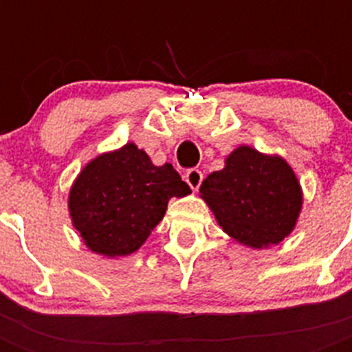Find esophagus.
I'll use <instances>...</instances> for the list:
<instances>
[{"instance_id": "1", "label": "esophagus", "mask_w": 352, "mask_h": 352, "mask_svg": "<svg viewBox=\"0 0 352 352\" xmlns=\"http://www.w3.org/2000/svg\"><path fill=\"white\" fill-rule=\"evenodd\" d=\"M184 181L188 182V186L192 188L193 192H197L201 182H203V171L197 170V168H192L184 173Z\"/></svg>"}]
</instances>
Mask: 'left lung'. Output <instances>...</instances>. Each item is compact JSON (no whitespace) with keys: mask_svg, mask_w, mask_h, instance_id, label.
<instances>
[{"mask_svg":"<svg viewBox=\"0 0 352 352\" xmlns=\"http://www.w3.org/2000/svg\"><path fill=\"white\" fill-rule=\"evenodd\" d=\"M201 197L226 234L252 248L278 245L292 232L300 215L301 188L281 157H268L239 146L225 168L210 173Z\"/></svg>","mask_w":352,"mask_h":352,"instance_id":"8db88e82","label":"left lung"}]
</instances>
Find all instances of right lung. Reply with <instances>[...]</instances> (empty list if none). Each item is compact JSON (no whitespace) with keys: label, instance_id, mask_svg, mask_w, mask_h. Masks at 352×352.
Returning a JSON list of instances; mask_svg holds the SVG:
<instances>
[{"label":"right lung","instance_id":"1","mask_svg":"<svg viewBox=\"0 0 352 352\" xmlns=\"http://www.w3.org/2000/svg\"><path fill=\"white\" fill-rule=\"evenodd\" d=\"M190 192L173 166H155L146 151L126 144L80 171L69 193V212L91 250L127 256L162 221L168 201Z\"/></svg>","mask_w":352,"mask_h":352}]
</instances>
